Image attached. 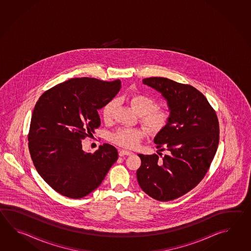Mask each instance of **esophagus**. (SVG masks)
I'll use <instances>...</instances> for the list:
<instances>
[{"label":"esophagus","instance_id":"esophagus-1","mask_svg":"<svg viewBox=\"0 0 251 251\" xmlns=\"http://www.w3.org/2000/svg\"><path fill=\"white\" fill-rule=\"evenodd\" d=\"M133 153L132 151H126V150H120L119 151V152H118V154L119 156H125V155H131Z\"/></svg>","mask_w":251,"mask_h":251}]
</instances>
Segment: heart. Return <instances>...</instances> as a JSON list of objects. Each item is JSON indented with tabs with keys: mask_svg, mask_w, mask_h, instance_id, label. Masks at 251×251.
<instances>
[{
	"mask_svg": "<svg viewBox=\"0 0 251 251\" xmlns=\"http://www.w3.org/2000/svg\"><path fill=\"white\" fill-rule=\"evenodd\" d=\"M129 101L133 110L142 116V123L151 133H157L164 129L169 121V113L163 108H158L154 100L144 94H134L130 97ZM118 100L113 99L102 107V118L109 123L118 107ZM145 132L140 128L121 127L112 134L115 144L126 148H134L144 138Z\"/></svg>",
	"mask_w": 251,
	"mask_h": 251,
	"instance_id": "obj_1",
	"label": "heart"
}]
</instances>
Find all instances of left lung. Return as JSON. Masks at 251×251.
Returning a JSON list of instances; mask_svg holds the SVG:
<instances>
[{"instance_id": "8db88e82", "label": "left lung", "mask_w": 251, "mask_h": 251, "mask_svg": "<svg viewBox=\"0 0 251 251\" xmlns=\"http://www.w3.org/2000/svg\"><path fill=\"white\" fill-rule=\"evenodd\" d=\"M143 83L160 92L167 103L169 121L153 142L159 151L168 153L161 160L157 154H138L137 181L151 198L171 201L189 192L206 174L218 148V119L192 86L162 77L146 78Z\"/></svg>"}]
</instances>
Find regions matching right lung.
<instances>
[{
    "instance_id": "obj_1",
    "label": "right lung",
    "mask_w": 251,
    "mask_h": 251,
    "mask_svg": "<svg viewBox=\"0 0 251 251\" xmlns=\"http://www.w3.org/2000/svg\"><path fill=\"white\" fill-rule=\"evenodd\" d=\"M121 89L120 80L75 78L39 98L33 110L28 149L38 174L66 198H83L100 187L117 161L118 151L105 144L94 153L81 140L100 126L98 110Z\"/></svg>"
}]
</instances>
